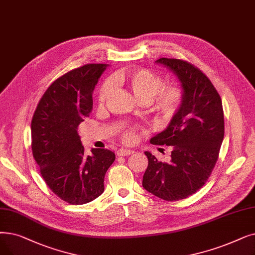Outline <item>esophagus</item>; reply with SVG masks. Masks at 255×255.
Instances as JSON below:
<instances>
[{
	"label": "esophagus",
	"instance_id": "esophagus-1",
	"mask_svg": "<svg viewBox=\"0 0 255 255\" xmlns=\"http://www.w3.org/2000/svg\"><path fill=\"white\" fill-rule=\"evenodd\" d=\"M134 151L132 150H128V149H120L118 152H117V155L118 156H127V155H130L133 153Z\"/></svg>",
	"mask_w": 255,
	"mask_h": 255
}]
</instances>
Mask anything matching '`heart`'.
Masks as SVG:
<instances>
[{
	"label": "heart",
	"instance_id": "b5f03b06",
	"mask_svg": "<svg viewBox=\"0 0 255 255\" xmlns=\"http://www.w3.org/2000/svg\"><path fill=\"white\" fill-rule=\"evenodd\" d=\"M119 80L126 84L137 100L142 103H150L153 113L163 120H171L183 100V88L179 83L163 84L162 77L148 69L126 71L119 75ZM113 91V82L105 81L99 92V104H104ZM122 138L127 143L134 141L135 134L132 130H126Z\"/></svg>",
	"mask_w": 255,
	"mask_h": 255
}]
</instances>
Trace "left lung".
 I'll return each instance as SVG.
<instances>
[{
  "label": "left lung",
  "instance_id": "1",
  "mask_svg": "<svg viewBox=\"0 0 255 255\" xmlns=\"http://www.w3.org/2000/svg\"><path fill=\"white\" fill-rule=\"evenodd\" d=\"M170 69L181 83L183 100L169 126L153 136V145L173 146L170 162L150 152L143 189L165 201L195 194L212 174L224 138L222 100L214 84L192 63L174 58L155 61Z\"/></svg>",
  "mask_w": 255,
  "mask_h": 255
}]
</instances>
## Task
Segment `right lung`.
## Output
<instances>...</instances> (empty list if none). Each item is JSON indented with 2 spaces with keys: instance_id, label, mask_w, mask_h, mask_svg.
<instances>
[{
  "instance_id": "1",
  "label": "right lung",
  "mask_w": 255,
  "mask_h": 255,
  "mask_svg": "<svg viewBox=\"0 0 255 255\" xmlns=\"http://www.w3.org/2000/svg\"><path fill=\"white\" fill-rule=\"evenodd\" d=\"M108 64L90 63L55 80L43 94L31 122V147L43 180L61 200L81 205L104 192L113 151L84 154L78 126L93 109V92Z\"/></svg>"
}]
</instances>
